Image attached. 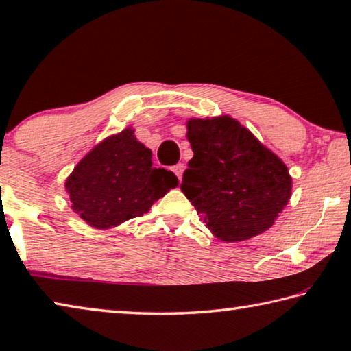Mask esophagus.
Listing matches in <instances>:
<instances>
[{
	"label": "esophagus",
	"mask_w": 351,
	"mask_h": 351,
	"mask_svg": "<svg viewBox=\"0 0 351 351\" xmlns=\"http://www.w3.org/2000/svg\"><path fill=\"white\" fill-rule=\"evenodd\" d=\"M172 171H174V174L177 176V179L182 180V176H183V171H185V166H183L182 163H179V165L174 166V169H172Z\"/></svg>",
	"instance_id": "1"
}]
</instances>
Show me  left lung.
<instances>
[{"mask_svg":"<svg viewBox=\"0 0 351 351\" xmlns=\"http://www.w3.org/2000/svg\"><path fill=\"white\" fill-rule=\"evenodd\" d=\"M193 158L182 191L221 241H243L271 228L292 196L284 161L230 116L190 119Z\"/></svg>","mask_w":351,"mask_h":351,"instance_id":"obj_1","label":"left lung"}]
</instances>
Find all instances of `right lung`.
I'll return each instance as SVG.
<instances>
[{
  "label": "right lung",
  "instance_id": "obj_1",
  "mask_svg": "<svg viewBox=\"0 0 351 351\" xmlns=\"http://www.w3.org/2000/svg\"><path fill=\"white\" fill-rule=\"evenodd\" d=\"M152 165V150L138 141L132 127L105 138L67 177L72 210L95 229H111L143 217L179 185L174 172Z\"/></svg>",
  "mask_w": 351,
  "mask_h": 351
}]
</instances>
